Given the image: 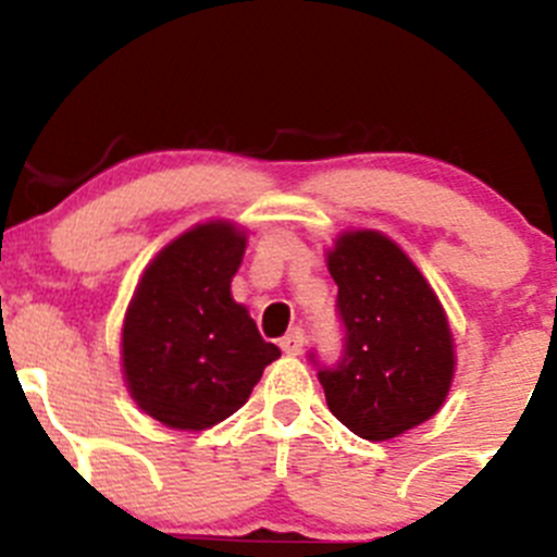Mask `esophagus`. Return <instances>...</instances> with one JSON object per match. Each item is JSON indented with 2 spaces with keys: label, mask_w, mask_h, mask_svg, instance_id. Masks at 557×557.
Instances as JSON below:
<instances>
[{
  "label": "esophagus",
  "mask_w": 557,
  "mask_h": 557,
  "mask_svg": "<svg viewBox=\"0 0 557 557\" xmlns=\"http://www.w3.org/2000/svg\"><path fill=\"white\" fill-rule=\"evenodd\" d=\"M280 347H283V352H288V356H299L301 347H305V331L290 329L288 334L280 339Z\"/></svg>",
  "instance_id": "34e87169"
}]
</instances>
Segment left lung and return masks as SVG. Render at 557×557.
I'll return each instance as SVG.
<instances>
[{
  "label": "left lung",
  "instance_id": "8db88e82",
  "mask_svg": "<svg viewBox=\"0 0 557 557\" xmlns=\"http://www.w3.org/2000/svg\"><path fill=\"white\" fill-rule=\"evenodd\" d=\"M345 345L318 380L336 420L385 442L440 412L455 372L450 323L440 299L393 239L345 232L329 250Z\"/></svg>",
  "mask_w": 557,
  "mask_h": 557
}]
</instances>
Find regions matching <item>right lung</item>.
<instances>
[{
  "label": "right lung",
  "instance_id": "add662e5",
  "mask_svg": "<svg viewBox=\"0 0 557 557\" xmlns=\"http://www.w3.org/2000/svg\"><path fill=\"white\" fill-rule=\"evenodd\" d=\"M245 232L228 221L180 234L143 272L123 320V377L139 409L180 431L237 412L280 347L232 299Z\"/></svg>",
  "mask_w": 557,
  "mask_h": 557
}]
</instances>
